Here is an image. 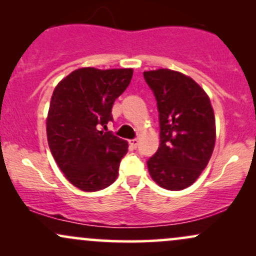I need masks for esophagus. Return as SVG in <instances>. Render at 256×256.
Returning <instances> with one entry per match:
<instances>
[{"instance_id":"1","label":"esophagus","mask_w":256,"mask_h":256,"mask_svg":"<svg viewBox=\"0 0 256 256\" xmlns=\"http://www.w3.org/2000/svg\"><path fill=\"white\" fill-rule=\"evenodd\" d=\"M128 143H130V146H132V148L136 149L137 146H138V144H140V140H138L137 138H134V140H128Z\"/></svg>"}]
</instances>
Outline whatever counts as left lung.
I'll return each instance as SVG.
<instances>
[{"instance_id":"1","label":"left lung","mask_w":256,"mask_h":256,"mask_svg":"<svg viewBox=\"0 0 256 256\" xmlns=\"http://www.w3.org/2000/svg\"><path fill=\"white\" fill-rule=\"evenodd\" d=\"M154 92L160 119V146L146 162L158 186L178 192L190 186L210 162L216 144V118L200 85L168 68L143 72Z\"/></svg>"}]
</instances>
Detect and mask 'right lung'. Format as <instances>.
Segmentation results:
<instances>
[{
  "mask_svg": "<svg viewBox=\"0 0 256 256\" xmlns=\"http://www.w3.org/2000/svg\"><path fill=\"white\" fill-rule=\"evenodd\" d=\"M132 74V68L82 67L55 86L46 116L48 144L67 180L83 192H98L118 177L128 144L98 128L113 119L114 101Z\"/></svg>",
  "mask_w": 256,
  "mask_h": 256,
  "instance_id": "1",
  "label": "right lung"
}]
</instances>
